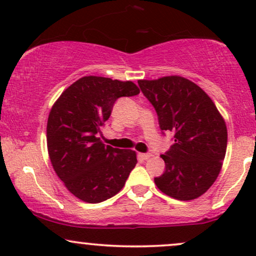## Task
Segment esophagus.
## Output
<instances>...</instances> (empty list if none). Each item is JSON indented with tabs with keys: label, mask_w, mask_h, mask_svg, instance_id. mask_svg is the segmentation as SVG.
I'll return each mask as SVG.
<instances>
[{
	"label": "esophagus",
	"mask_w": 256,
	"mask_h": 256,
	"mask_svg": "<svg viewBox=\"0 0 256 256\" xmlns=\"http://www.w3.org/2000/svg\"><path fill=\"white\" fill-rule=\"evenodd\" d=\"M152 156V155L150 154V152H140V154H138V158H140V160H148V158Z\"/></svg>",
	"instance_id": "1"
}]
</instances>
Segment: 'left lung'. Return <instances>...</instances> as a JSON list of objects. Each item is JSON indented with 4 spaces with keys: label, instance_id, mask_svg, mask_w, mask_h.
<instances>
[{
    "label": "left lung",
    "instance_id": "left-lung-1",
    "mask_svg": "<svg viewBox=\"0 0 256 256\" xmlns=\"http://www.w3.org/2000/svg\"><path fill=\"white\" fill-rule=\"evenodd\" d=\"M158 113L162 131L174 143L161 155L165 172L154 178L166 195L190 201L207 192L218 178L228 146V128L214 102L198 85L179 76L138 80Z\"/></svg>",
    "mask_w": 256,
    "mask_h": 256
}]
</instances>
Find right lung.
I'll list each match as a JSON object with an SVG mask.
<instances>
[{
  "mask_svg": "<svg viewBox=\"0 0 256 256\" xmlns=\"http://www.w3.org/2000/svg\"><path fill=\"white\" fill-rule=\"evenodd\" d=\"M138 94L132 82L88 76L52 104L46 124L49 158L64 186L82 201L98 204L116 195L136 166V152L106 146L98 134L116 100Z\"/></svg>",
  "mask_w": 256,
  "mask_h": 256,
  "instance_id": "1",
  "label": "right lung"
}]
</instances>
